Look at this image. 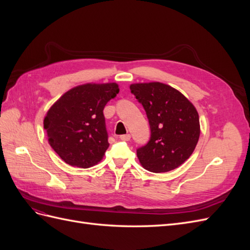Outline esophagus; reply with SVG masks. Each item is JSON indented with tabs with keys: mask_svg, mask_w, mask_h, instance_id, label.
Segmentation results:
<instances>
[{
	"mask_svg": "<svg viewBox=\"0 0 250 250\" xmlns=\"http://www.w3.org/2000/svg\"><path fill=\"white\" fill-rule=\"evenodd\" d=\"M120 140H122V141H129V140H130V134L120 135Z\"/></svg>",
	"mask_w": 250,
	"mask_h": 250,
	"instance_id": "34e87169",
	"label": "esophagus"
}]
</instances>
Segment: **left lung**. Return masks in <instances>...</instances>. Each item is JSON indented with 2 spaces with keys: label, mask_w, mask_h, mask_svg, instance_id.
Segmentation results:
<instances>
[{
  "label": "left lung",
  "mask_w": 250,
  "mask_h": 250,
  "mask_svg": "<svg viewBox=\"0 0 250 250\" xmlns=\"http://www.w3.org/2000/svg\"><path fill=\"white\" fill-rule=\"evenodd\" d=\"M130 90L145 109L151 130L147 145L137 150L143 168L153 173L178 168L199 140L197 110L179 90L165 83H133Z\"/></svg>",
  "instance_id": "left-lung-1"
}]
</instances>
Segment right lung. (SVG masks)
Wrapping results in <instances>:
<instances>
[{"mask_svg": "<svg viewBox=\"0 0 250 250\" xmlns=\"http://www.w3.org/2000/svg\"><path fill=\"white\" fill-rule=\"evenodd\" d=\"M119 85L86 83L67 90L43 120L50 146L67 165L86 169L103 158L109 143L103 109Z\"/></svg>", "mask_w": 250, "mask_h": 250, "instance_id": "obj_1", "label": "right lung"}]
</instances>
